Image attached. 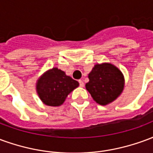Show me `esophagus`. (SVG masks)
<instances>
[{
  "mask_svg": "<svg viewBox=\"0 0 153 153\" xmlns=\"http://www.w3.org/2000/svg\"><path fill=\"white\" fill-rule=\"evenodd\" d=\"M79 86L80 87H83L84 86V83L82 80H79Z\"/></svg>",
  "mask_w": 153,
  "mask_h": 153,
  "instance_id": "34e87169",
  "label": "esophagus"
}]
</instances>
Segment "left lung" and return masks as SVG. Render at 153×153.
Returning <instances> with one entry per match:
<instances>
[{
	"mask_svg": "<svg viewBox=\"0 0 153 153\" xmlns=\"http://www.w3.org/2000/svg\"><path fill=\"white\" fill-rule=\"evenodd\" d=\"M86 89L100 105H107L115 100L124 89V77L111 64L96 65L88 74Z\"/></svg>",
	"mask_w": 153,
	"mask_h": 153,
	"instance_id": "1",
	"label": "left lung"
}]
</instances>
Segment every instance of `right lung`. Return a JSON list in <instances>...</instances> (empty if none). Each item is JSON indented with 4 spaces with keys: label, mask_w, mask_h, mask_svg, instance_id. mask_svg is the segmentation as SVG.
I'll return each instance as SVG.
<instances>
[{
    "label": "right lung",
    "mask_w": 153,
    "mask_h": 153,
    "mask_svg": "<svg viewBox=\"0 0 153 153\" xmlns=\"http://www.w3.org/2000/svg\"><path fill=\"white\" fill-rule=\"evenodd\" d=\"M79 83L57 68L48 70L38 80L37 92L44 104L51 106H58L65 100Z\"/></svg>",
    "instance_id": "right-lung-1"
}]
</instances>
